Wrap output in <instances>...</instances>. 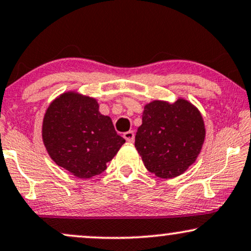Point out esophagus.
<instances>
[{
    "label": "esophagus",
    "instance_id": "1",
    "mask_svg": "<svg viewBox=\"0 0 251 251\" xmlns=\"http://www.w3.org/2000/svg\"><path fill=\"white\" fill-rule=\"evenodd\" d=\"M124 138H125L126 141H128V143H133V141H134V132L133 131L125 132V133H124Z\"/></svg>",
    "mask_w": 251,
    "mask_h": 251
}]
</instances>
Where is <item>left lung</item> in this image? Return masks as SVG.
<instances>
[{"instance_id": "obj_1", "label": "left lung", "mask_w": 251, "mask_h": 251, "mask_svg": "<svg viewBox=\"0 0 251 251\" xmlns=\"http://www.w3.org/2000/svg\"><path fill=\"white\" fill-rule=\"evenodd\" d=\"M204 138L206 127L199 108L177 98L174 102L153 100L145 105L134 145L151 173L172 179L196 161Z\"/></svg>"}]
</instances>
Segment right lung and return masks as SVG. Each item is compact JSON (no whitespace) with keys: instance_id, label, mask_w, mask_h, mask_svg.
<instances>
[{"instance_id":"1","label":"right lung","mask_w":251,"mask_h":251,"mask_svg":"<svg viewBox=\"0 0 251 251\" xmlns=\"http://www.w3.org/2000/svg\"><path fill=\"white\" fill-rule=\"evenodd\" d=\"M42 139L50 158L79 179L102 173L125 144L111 118L99 112L97 99L77 91L62 93L50 102Z\"/></svg>"}]
</instances>
